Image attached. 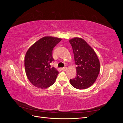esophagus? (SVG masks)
Returning a JSON list of instances; mask_svg holds the SVG:
<instances>
[{"instance_id": "34e87169", "label": "esophagus", "mask_w": 123, "mask_h": 123, "mask_svg": "<svg viewBox=\"0 0 123 123\" xmlns=\"http://www.w3.org/2000/svg\"><path fill=\"white\" fill-rule=\"evenodd\" d=\"M67 67H64V68H62V71H66V70H67Z\"/></svg>"}]
</instances>
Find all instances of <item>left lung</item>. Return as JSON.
<instances>
[{
	"mask_svg": "<svg viewBox=\"0 0 123 123\" xmlns=\"http://www.w3.org/2000/svg\"><path fill=\"white\" fill-rule=\"evenodd\" d=\"M72 47L74 61L77 65L76 76L70 83L77 89H87L94 83L100 71V63L92 48L81 38L69 40Z\"/></svg>",
	"mask_w": 123,
	"mask_h": 123,
	"instance_id": "obj_1",
	"label": "left lung"
}]
</instances>
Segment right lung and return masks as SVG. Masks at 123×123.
Segmentation results:
<instances>
[{
	"instance_id": "1",
	"label": "right lung",
	"mask_w": 123,
	"mask_h": 123,
	"mask_svg": "<svg viewBox=\"0 0 123 123\" xmlns=\"http://www.w3.org/2000/svg\"><path fill=\"white\" fill-rule=\"evenodd\" d=\"M61 40L53 36H44L28 50L25 57V73L35 87L46 89L55 83L58 71L51 66L54 60L52 51Z\"/></svg>"
}]
</instances>
